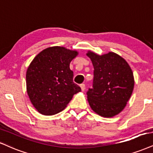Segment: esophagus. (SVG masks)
<instances>
[{"mask_svg":"<svg viewBox=\"0 0 153 153\" xmlns=\"http://www.w3.org/2000/svg\"><path fill=\"white\" fill-rule=\"evenodd\" d=\"M80 87H81V89H82V91H84V90H85V85H84V84H81V85H80Z\"/></svg>","mask_w":153,"mask_h":153,"instance_id":"obj_1","label":"esophagus"}]
</instances>
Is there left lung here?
Listing matches in <instances>:
<instances>
[{
  "instance_id": "left-lung-1",
  "label": "left lung",
  "mask_w": 153,
  "mask_h": 153,
  "mask_svg": "<svg viewBox=\"0 0 153 153\" xmlns=\"http://www.w3.org/2000/svg\"><path fill=\"white\" fill-rule=\"evenodd\" d=\"M94 66L93 88L87 92L90 107L96 114L105 118L119 114L129 101L134 76L125 59L113 52L99 55L88 51Z\"/></svg>"
}]
</instances>
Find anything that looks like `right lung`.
I'll list each match as a JSON object with an SVG mask.
<instances>
[{
  "mask_svg": "<svg viewBox=\"0 0 153 153\" xmlns=\"http://www.w3.org/2000/svg\"><path fill=\"white\" fill-rule=\"evenodd\" d=\"M76 50L54 46L41 51L26 72V87L32 104L39 114L52 116L63 111L81 88L73 82L70 62Z\"/></svg>",
  "mask_w": 153,
  "mask_h": 153,
  "instance_id": "1",
  "label": "right lung"
}]
</instances>
